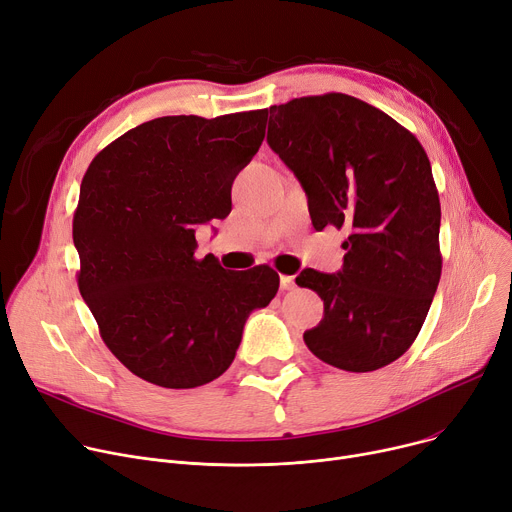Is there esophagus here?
<instances>
[{"instance_id":"34e87169","label":"esophagus","mask_w":512,"mask_h":512,"mask_svg":"<svg viewBox=\"0 0 512 512\" xmlns=\"http://www.w3.org/2000/svg\"><path fill=\"white\" fill-rule=\"evenodd\" d=\"M293 287H295V277L281 275V289H283V291H291Z\"/></svg>"}]
</instances>
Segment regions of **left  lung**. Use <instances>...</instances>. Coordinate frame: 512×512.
Wrapping results in <instances>:
<instances>
[{
  "label": "left lung",
  "instance_id": "left-lung-1",
  "mask_svg": "<svg viewBox=\"0 0 512 512\" xmlns=\"http://www.w3.org/2000/svg\"><path fill=\"white\" fill-rule=\"evenodd\" d=\"M270 148L308 194L316 231L347 229L337 275L306 268L324 318L308 349L347 372H372L415 341L442 273L440 198L424 146L384 111L343 93L270 107Z\"/></svg>",
  "mask_w": 512,
  "mask_h": 512
}]
</instances>
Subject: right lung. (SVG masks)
Here are the masks:
<instances>
[{"label":"right lung","instance_id":"1","mask_svg":"<svg viewBox=\"0 0 512 512\" xmlns=\"http://www.w3.org/2000/svg\"><path fill=\"white\" fill-rule=\"evenodd\" d=\"M268 109L150 119L88 165L72 235L78 289L109 351L138 378L196 388L219 378L279 275L196 258L194 225L231 213V186L264 140Z\"/></svg>","mask_w":512,"mask_h":512}]
</instances>
